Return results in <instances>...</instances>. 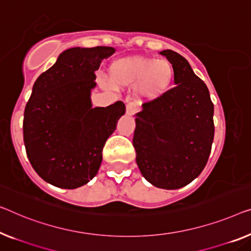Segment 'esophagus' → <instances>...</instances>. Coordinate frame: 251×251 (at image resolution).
I'll use <instances>...</instances> for the list:
<instances>
[{
  "label": "esophagus",
  "instance_id": "1",
  "mask_svg": "<svg viewBox=\"0 0 251 251\" xmlns=\"http://www.w3.org/2000/svg\"><path fill=\"white\" fill-rule=\"evenodd\" d=\"M136 113V106L133 102H128L126 104V115L133 116Z\"/></svg>",
  "mask_w": 251,
  "mask_h": 251
}]
</instances>
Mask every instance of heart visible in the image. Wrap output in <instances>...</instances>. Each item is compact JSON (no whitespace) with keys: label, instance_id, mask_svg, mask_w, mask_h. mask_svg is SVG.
Wrapping results in <instances>:
<instances>
[{"label":"heart","instance_id":"1","mask_svg":"<svg viewBox=\"0 0 251 251\" xmlns=\"http://www.w3.org/2000/svg\"><path fill=\"white\" fill-rule=\"evenodd\" d=\"M110 87H133L141 98L151 100L163 95L174 78V67L167 59L147 57L119 58L111 63Z\"/></svg>","mask_w":251,"mask_h":251}]
</instances>
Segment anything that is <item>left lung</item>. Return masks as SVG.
<instances>
[{
  "mask_svg": "<svg viewBox=\"0 0 251 251\" xmlns=\"http://www.w3.org/2000/svg\"><path fill=\"white\" fill-rule=\"evenodd\" d=\"M160 54L173 64L176 87L144 102L135 118L133 145L149 182L178 189L206 166L214 138V104L206 84L185 57L170 50Z\"/></svg>",
  "mask_w": 251,
  "mask_h": 251,
  "instance_id": "left-lung-1",
  "label": "left lung"
}]
</instances>
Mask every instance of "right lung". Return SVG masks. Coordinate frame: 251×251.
I'll use <instances>...</instances> for the list:
<instances>
[{
  "label": "right lung",
  "mask_w": 251,
  "mask_h": 251,
  "mask_svg": "<svg viewBox=\"0 0 251 251\" xmlns=\"http://www.w3.org/2000/svg\"><path fill=\"white\" fill-rule=\"evenodd\" d=\"M113 47L70 48L40 74L25 104L24 141L31 166L45 181L74 189L95 177L107 138L125 104L92 108L91 89L103 58Z\"/></svg>",
  "instance_id": "right-lung-1"
}]
</instances>
